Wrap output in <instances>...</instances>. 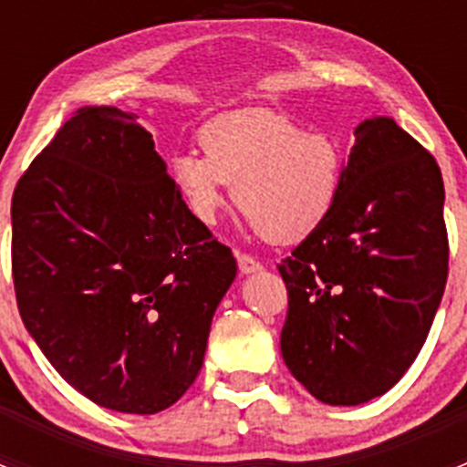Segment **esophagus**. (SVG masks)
<instances>
[{"label": "esophagus", "mask_w": 467, "mask_h": 467, "mask_svg": "<svg viewBox=\"0 0 467 467\" xmlns=\"http://www.w3.org/2000/svg\"><path fill=\"white\" fill-rule=\"evenodd\" d=\"M237 262H239V271L242 273H257L262 271V262L255 260V257L246 255V253H242V255H237Z\"/></svg>", "instance_id": "esophagus-1"}]
</instances>
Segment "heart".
<instances>
[{
  "instance_id": "b5f03b06",
  "label": "heart",
  "mask_w": 467,
  "mask_h": 467,
  "mask_svg": "<svg viewBox=\"0 0 467 467\" xmlns=\"http://www.w3.org/2000/svg\"><path fill=\"white\" fill-rule=\"evenodd\" d=\"M199 142L205 155L178 153L169 176L201 223H216L228 185L242 214L277 244L303 242L337 210L348 155L334 130L305 129L285 112L246 108L207 121Z\"/></svg>"
}]
</instances>
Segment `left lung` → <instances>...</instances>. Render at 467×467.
Returning a JSON list of instances; mask_svg holds the SVG:
<instances>
[{
  "label": "left lung",
  "mask_w": 467,
  "mask_h": 467,
  "mask_svg": "<svg viewBox=\"0 0 467 467\" xmlns=\"http://www.w3.org/2000/svg\"><path fill=\"white\" fill-rule=\"evenodd\" d=\"M341 199L277 264L289 296L282 359L317 400L355 407L420 352L447 282L442 176L389 117L361 121Z\"/></svg>",
  "instance_id": "left-lung-1"
}]
</instances>
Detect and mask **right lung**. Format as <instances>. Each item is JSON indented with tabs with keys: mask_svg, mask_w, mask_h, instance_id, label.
Wrapping results in <instances>:
<instances>
[{
	"mask_svg": "<svg viewBox=\"0 0 467 467\" xmlns=\"http://www.w3.org/2000/svg\"><path fill=\"white\" fill-rule=\"evenodd\" d=\"M11 221L17 309L63 379L121 413L178 402L237 262L135 115L74 112L17 181Z\"/></svg>",
	"mask_w": 467,
	"mask_h": 467,
	"instance_id": "right-lung-1",
	"label": "right lung"
}]
</instances>
